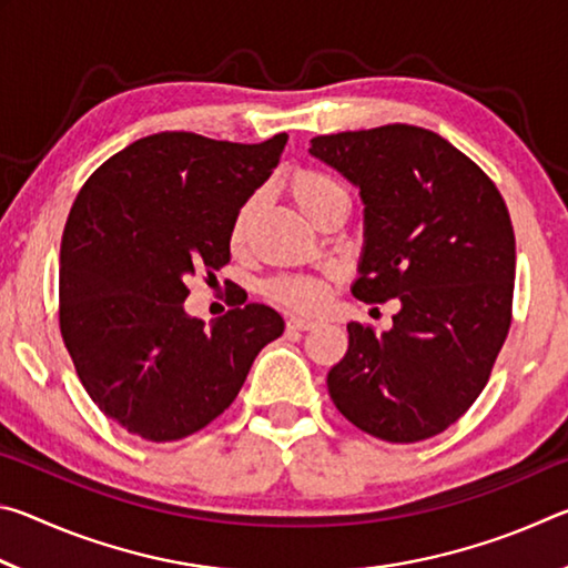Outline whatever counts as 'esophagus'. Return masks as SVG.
<instances>
[{
  "label": "esophagus",
  "mask_w": 568,
  "mask_h": 568,
  "mask_svg": "<svg viewBox=\"0 0 568 568\" xmlns=\"http://www.w3.org/2000/svg\"><path fill=\"white\" fill-rule=\"evenodd\" d=\"M287 331H313L315 328V325H318V323H315V321H311V318H287Z\"/></svg>",
  "instance_id": "obj_1"
}]
</instances>
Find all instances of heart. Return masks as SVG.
Wrapping results in <instances>:
<instances>
[{
    "instance_id": "1",
    "label": "heart",
    "mask_w": 568,
    "mask_h": 568,
    "mask_svg": "<svg viewBox=\"0 0 568 568\" xmlns=\"http://www.w3.org/2000/svg\"><path fill=\"white\" fill-rule=\"evenodd\" d=\"M285 190H287V197L293 200V205L301 210L307 220H313V223H318L323 210L331 203L345 197V192L338 182L311 168L295 170L293 175L287 178ZM253 215H255V203L250 200V203H245L237 210V215L233 220V227H230V245L233 247L243 245L247 227L253 223ZM265 293L277 305L297 313H313L325 303V285L318 281H301V277H281V281L267 283Z\"/></svg>"
}]
</instances>
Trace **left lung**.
Instances as JSON below:
<instances>
[{"label": "left lung", "instance_id": "1", "mask_svg": "<svg viewBox=\"0 0 568 568\" xmlns=\"http://www.w3.org/2000/svg\"><path fill=\"white\" fill-rule=\"evenodd\" d=\"M311 155L365 203L353 295L400 301L386 333L348 323V353L328 373L335 408L388 444L444 434L486 388L511 328L516 240L501 192L416 124L318 134Z\"/></svg>", "mask_w": 568, "mask_h": 568}]
</instances>
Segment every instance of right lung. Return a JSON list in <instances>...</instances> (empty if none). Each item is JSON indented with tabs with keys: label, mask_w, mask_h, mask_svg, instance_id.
<instances>
[{
	"label": "right lung",
	"mask_w": 568,
	"mask_h": 568,
	"mask_svg": "<svg viewBox=\"0 0 568 568\" xmlns=\"http://www.w3.org/2000/svg\"><path fill=\"white\" fill-rule=\"evenodd\" d=\"M287 134L243 145L195 132L142 138L92 172L60 250V331L84 390L130 434L168 444L213 423L285 323L233 307L205 328L187 281L230 263V227L281 162ZM227 285V283H225Z\"/></svg>",
	"instance_id": "add662e5"
}]
</instances>
